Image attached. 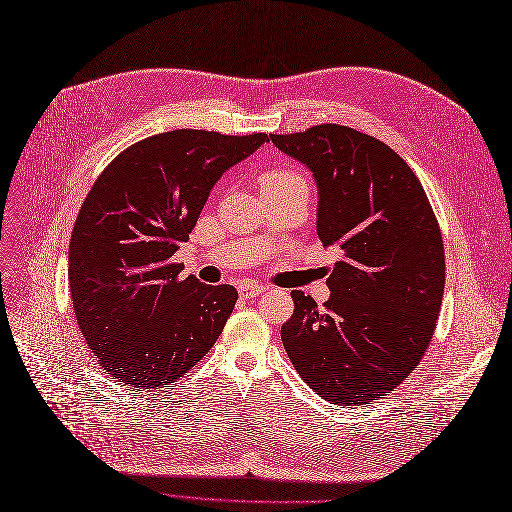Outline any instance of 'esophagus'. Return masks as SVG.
<instances>
[{"label":"esophagus","instance_id":"1","mask_svg":"<svg viewBox=\"0 0 512 512\" xmlns=\"http://www.w3.org/2000/svg\"><path fill=\"white\" fill-rule=\"evenodd\" d=\"M262 291H266V287H264V285H258V283H252V281L239 285V296L246 298V300H252V298L260 296Z\"/></svg>","mask_w":512,"mask_h":512}]
</instances>
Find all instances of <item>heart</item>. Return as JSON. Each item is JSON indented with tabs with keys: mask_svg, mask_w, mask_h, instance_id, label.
<instances>
[{
	"mask_svg": "<svg viewBox=\"0 0 512 512\" xmlns=\"http://www.w3.org/2000/svg\"><path fill=\"white\" fill-rule=\"evenodd\" d=\"M262 189H279V187H287V185H296V183H304V177L294 168H285V166H277L266 170L260 179Z\"/></svg>",
	"mask_w": 512,
	"mask_h": 512,
	"instance_id": "1",
	"label": "heart"
}]
</instances>
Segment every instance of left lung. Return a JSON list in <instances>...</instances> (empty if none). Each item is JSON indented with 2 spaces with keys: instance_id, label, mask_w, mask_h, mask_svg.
<instances>
[{
  "instance_id": "1",
  "label": "left lung",
  "mask_w": 512,
  "mask_h": 512,
  "mask_svg": "<svg viewBox=\"0 0 512 512\" xmlns=\"http://www.w3.org/2000/svg\"><path fill=\"white\" fill-rule=\"evenodd\" d=\"M269 137L312 170L316 233L342 250L325 308L291 291L285 352L323 400L369 404L394 392L429 348L446 283L440 225L417 175L383 141L331 123Z\"/></svg>"
}]
</instances>
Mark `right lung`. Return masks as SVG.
Segmentation results:
<instances>
[{
  "mask_svg": "<svg viewBox=\"0 0 512 512\" xmlns=\"http://www.w3.org/2000/svg\"><path fill=\"white\" fill-rule=\"evenodd\" d=\"M264 141L198 129L152 135L89 189L70 235L68 285L85 342L112 379L139 392L168 387L214 346L237 289L181 279L170 258L214 183Z\"/></svg>",
  "mask_w": 512,
  "mask_h": 512,
  "instance_id": "obj_1",
  "label": "right lung"
}]
</instances>
